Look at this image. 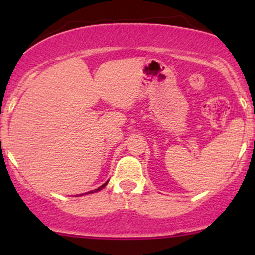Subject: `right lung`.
Here are the masks:
<instances>
[{
  "instance_id": "right-lung-1",
  "label": "right lung",
  "mask_w": 255,
  "mask_h": 255,
  "mask_svg": "<svg viewBox=\"0 0 255 255\" xmlns=\"http://www.w3.org/2000/svg\"><path fill=\"white\" fill-rule=\"evenodd\" d=\"M108 182H109V181H107V182H105V183H103V184H102V186H101V187H98V188H97V189H95V191H91V192L84 193V194H91V193H96V192H99V191H102V189H103V188H104V187H105V186H107V184H108ZM84 194H80V195H84ZM80 195H78V197H80Z\"/></svg>"
}]
</instances>
